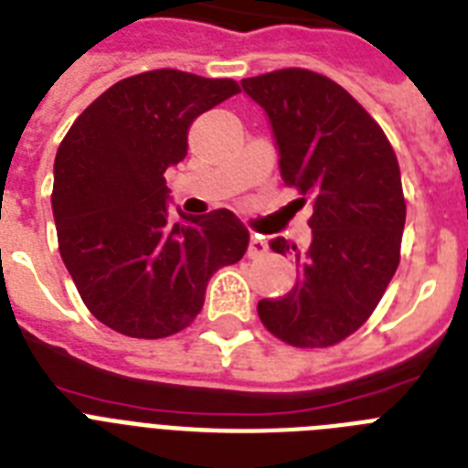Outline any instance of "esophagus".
<instances>
[{"label": "esophagus", "instance_id": "esophagus-1", "mask_svg": "<svg viewBox=\"0 0 468 468\" xmlns=\"http://www.w3.org/2000/svg\"><path fill=\"white\" fill-rule=\"evenodd\" d=\"M267 240L261 238V235L252 233L250 235V247H247V257H252V260H257V257H261V254H267Z\"/></svg>", "mask_w": 468, "mask_h": 468}]
</instances>
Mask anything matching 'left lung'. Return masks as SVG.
<instances>
[{
    "mask_svg": "<svg viewBox=\"0 0 468 468\" xmlns=\"http://www.w3.org/2000/svg\"><path fill=\"white\" fill-rule=\"evenodd\" d=\"M240 83L267 112L283 182L313 201L307 250L269 242L293 254L300 281L283 298L260 300V320L298 348L339 344L370 317L399 267L406 201L397 155L363 105L326 76L279 69Z\"/></svg>",
    "mask_w": 468,
    "mask_h": 468,
    "instance_id": "obj_1",
    "label": "left lung"
}]
</instances>
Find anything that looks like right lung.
I'll use <instances>...</instances> for the list:
<instances>
[{
	"label": "right lung",
	"instance_id": "right-lung-1",
	"mask_svg": "<svg viewBox=\"0 0 468 468\" xmlns=\"http://www.w3.org/2000/svg\"><path fill=\"white\" fill-rule=\"evenodd\" d=\"M240 93L233 79L177 69L129 76L90 102L55 158L59 254L90 313L134 339L192 324L208 279L250 242L240 218L170 214L165 170L187 155L201 112Z\"/></svg>",
	"mask_w": 468,
	"mask_h": 468
}]
</instances>
